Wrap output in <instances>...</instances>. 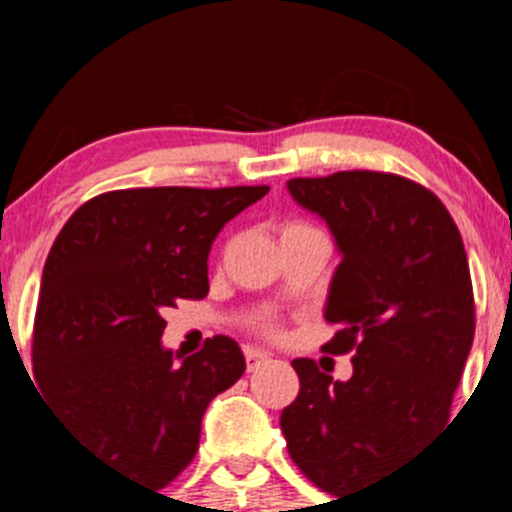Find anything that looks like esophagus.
Wrapping results in <instances>:
<instances>
[{
  "mask_svg": "<svg viewBox=\"0 0 512 512\" xmlns=\"http://www.w3.org/2000/svg\"><path fill=\"white\" fill-rule=\"evenodd\" d=\"M245 361H247V371H257L260 366L270 364L272 356L262 349H245Z\"/></svg>",
  "mask_w": 512,
  "mask_h": 512,
  "instance_id": "obj_1",
  "label": "esophagus"
}]
</instances>
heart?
I'll return each mask as SVG.
<instances>
[{"label":"heart","instance_id":"b5f03b06","mask_svg":"<svg viewBox=\"0 0 512 512\" xmlns=\"http://www.w3.org/2000/svg\"><path fill=\"white\" fill-rule=\"evenodd\" d=\"M285 230H304V225H287Z\"/></svg>","mask_w":512,"mask_h":512}]
</instances>
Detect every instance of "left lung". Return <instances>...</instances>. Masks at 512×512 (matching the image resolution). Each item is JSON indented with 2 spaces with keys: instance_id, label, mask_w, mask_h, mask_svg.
<instances>
[{
  "instance_id": "8db88e82",
  "label": "left lung",
  "mask_w": 512,
  "mask_h": 512,
  "mask_svg": "<svg viewBox=\"0 0 512 512\" xmlns=\"http://www.w3.org/2000/svg\"><path fill=\"white\" fill-rule=\"evenodd\" d=\"M299 208L319 215L342 262L324 319L327 352L354 349L349 381L294 359L299 396L280 426L292 461L332 495L399 466L441 431L473 347V287L461 232L431 190L391 173L292 178Z\"/></svg>"
}]
</instances>
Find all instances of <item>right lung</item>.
<instances>
[{
  "mask_svg": "<svg viewBox=\"0 0 512 512\" xmlns=\"http://www.w3.org/2000/svg\"><path fill=\"white\" fill-rule=\"evenodd\" d=\"M242 188H131L81 205L51 245L34 319V379L61 423L111 471L163 488L198 451L210 401L245 371L235 339L183 356L163 309L208 294V255Z\"/></svg>",
  "mask_w": 512,
  "mask_h": 512,
  "instance_id": "right-lung-1",
  "label": "right lung"
}]
</instances>
